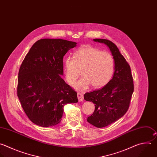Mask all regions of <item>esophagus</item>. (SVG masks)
Returning <instances> with one entry per match:
<instances>
[{"label": "esophagus", "mask_w": 157, "mask_h": 157, "mask_svg": "<svg viewBox=\"0 0 157 157\" xmlns=\"http://www.w3.org/2000/svg\"><path fill=\"white\" fill-rule=\"evenodd\" d=\"M77 95H78V98L79 101H82L83 100H84V97H83L82 94H81L80 92H78Z\"/></svg>", "instance_id": "1"}]
</instances>
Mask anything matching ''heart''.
<instances>
[{
    "mask_svg": "<svg viewBox=\"0 0 157 157\" xmlns=\"http://www.w3.org/2000/svg\"><path fill=\"white\" fill-rule=\"evenodd\" d=\"M114 68V59L109 52H101L90 45L81 47L75 58L68 57L63 63L65 78L70 84L75 82L82 70L83 77L73 85L78 90H86L91 85L94 88L105 86L111 79Z\"/></svg>",
    "mask_w": 157,
    "mask_h": 157,
    "instance_id": "heart-1",
    "label": "heart"
}]
</instances>
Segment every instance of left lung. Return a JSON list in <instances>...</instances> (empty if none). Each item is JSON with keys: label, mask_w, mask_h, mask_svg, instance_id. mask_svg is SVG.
Here are the masks:
<instances>
[{"label": "left lung", "mask_w": 157, "mask_h": 157, "mask_svg": "<svg viewBox=\"0 0 157 157\" xmlns=\"http://www.w3.org/2000/svg\"><path fill=\"white\" fill-rule=\"evenodd\" d=\"M93 40L105 44L115 62L112 79L100 89L86 93L84 96L85 100L95 104V110L87 118V122L97 128H103L115 122L126 113L134 92V84L130 66L117 46L107 39Z\"/></svg>", "instance_id": "left-lung-1"}]
</instances>
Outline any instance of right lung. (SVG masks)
<instances>
[{
  "mask_svg": "<svg viewBox=\"0 0 157 157\" xmlns=\"http://www.w3.org/2000/svg\"><path fill=\"white\" fill-rule=\"evenodd\" d=\"M77 43L42 39L30 48L20 68L17 95L29 119L42 127L62 120L63 107L78 101L77 93L62 78L63 57Z\"/></svg>",
  "mask_w": 157,
  "mask_h": 157,
  "instance_id": "1",
  "label": "right lung"
}]
</instances>
